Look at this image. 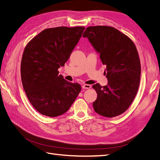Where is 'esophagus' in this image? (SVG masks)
Listing matches in <instances>:
<instances>
[{
  "instance_id": "1",
  "label": "esophagus",
  "mask_w": 160,
  "mask_h": 160,
  "mask_svg": "<svg viewBox=\"0 0 160 160\" xmlns=\"http://www.w3.org/2000/svg\"><path fill=\"white\" fill-rule=\"evenodd\" d=\"M91 85H88V84H83V86H82V88L83 89H90L91 88Z\"/></svg>"
}]
</instances>
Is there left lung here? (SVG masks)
I'll use <instances>...</instances> for the list:
<instances>
[{"label": "left lung", "instance_id": "1", "mask_svg": "<svg viewBox=\"0 0 160 160\" xmlns=\"http://www.w3.org/2000/svg\"><path fill=\"white\" fill-rule=\"evenodd\" d=\"M83 37L88 38L106 66L108 85H93L98 94L93 103L95 111L106 118L122 114L133 102L139 85L141 63L136 47L112 27H89Z\"/></svg>", "mask_w": 160, "mask_h": 160}]
</instances>
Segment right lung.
Returning a JSON list of instances; mask_svg holds the SVG:
<instances>
[{
    "label": "right lung",
    "instance_id": "right-lung-1",
    "mask_svg": "<svg viewBox=\"0 0 160 160\" xmlns=\"http://www.w3.org/2000/svg\"><path fill=\"white\" fill-rule=\"evenodd\" d=\"M85 28H46L25 48L21 63L23 89L34 108L43 115L65 113L80 93L81 85L64 79L58 69L68 61Z\"/></svg>",
    "mask_w": 160,
    "mask_h": 160
}]
</instances>
